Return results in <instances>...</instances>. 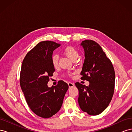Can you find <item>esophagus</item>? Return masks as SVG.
I'll list each match as a JSON object with an SVG mask.
<instances>
[{
    "label": "esophagus",
    "instance_id": "1",
    "mask_svg": "<svg viewBox=\"0 0 132 132\" xmlns=\"http://www.w3.org/2000/svg\"><path fill=\"white\" fill-rule=\"evenodd\" d=\"M68 86L69 87H73L74 86V84L73 83V82H69L68 83Z\"/></svg>",
    "mask_w": 132,
    "mask_h": 132
}]
</instances>
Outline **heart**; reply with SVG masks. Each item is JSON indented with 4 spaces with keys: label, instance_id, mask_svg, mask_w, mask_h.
I'll use <instances>...</instances> for the list:
<instances>
[{
    "label": "heart",
    "instance_id": "obj_1",
    "mask_svg": "<svg viewBox=\"0 0 132 132\" xmlns=\"http://www.w3.org/2000/svg\"><path fill=\"white\" fill-rule=\"evenodd\" d=\"M63 52L66 56L69 58L71 61L77 60L79 57L78 51L72 46H67L63 50ZM52 62L54 67H57L58 65V56L57 54H54L52 57Z\"/></svg>",
    "mask_w": 132,
    "mask_h": 132
}]
</instances>
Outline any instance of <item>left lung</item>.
<instances>
[{
	"instance_id": "1",
	"label": "left lung",
	"mask_w": 132,
	"mask_h": 132,
	"mask_svg": "<svg viewBox=\"0 0 132 132\" xmlns=\"http://www.w3.org/2000/svg\"><path fill=\"white\" fill-rule=\"evenodd\" d=\"M85 60L81 79L88 81L89 86L77 82L78 103L81 110L90 115L102 113L109 105L113 95L115 73L112 64L102 48L93 40L83 41Z\"/></svg>"
}]
</instances>
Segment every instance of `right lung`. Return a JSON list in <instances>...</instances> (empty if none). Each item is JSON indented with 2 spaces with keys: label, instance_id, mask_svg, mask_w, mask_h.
<instances>
[{
  "label": "right lung",
  "instance_id": "obj_1",
  "mask_svg": "<svg viewBox=\"0 0 132 132\" xmlns=\"http://www.w3.org/2000/svg\"><path fill=\"white\" fill-rule=\"evenodd\" d=\"M60 46L50 41L38 43L27 53L21 65L20 81L27 105L36 114L44 118L51 117L61 109L69 88L62 80L56 86L47 85L55 71L52 62L53 52Z\"/></svg>",
  "mask_w": 132,
  "mask_h": 132
}]
</instances>
